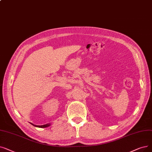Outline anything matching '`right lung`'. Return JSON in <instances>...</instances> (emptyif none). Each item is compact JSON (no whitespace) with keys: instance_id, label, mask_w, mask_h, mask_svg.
<instances>
[{"instance_id":"obj_1","label":"right lung","mask_w":152,"mask_h":152,"mask_svg":"<svg viewBox=\"0 0 152 152\" xmlns=\"http://www.w3.org/2000/svg\"><path fill=\"white\" fill-rule=\"evenodd\" d=\"M33 125H34V126L35 127H40V128H45V127H49L50 125V124H45V125H35L34 124H31Z\"/></svg>"}]
</instances>
